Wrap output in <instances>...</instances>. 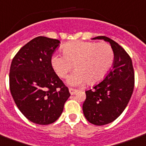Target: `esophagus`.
I'll return each mask as SVG.
<instances>
[{
  "label": "esophagus",
  "mask_w": 146,
  "mask_h": 146,
  "mask_svg": "<svg viewBox=\"0 0 146 146\" xmlns=\"http://www.w3.org/2000/svg\"><path fill=\"white\" fill-rule=\"evenodd\" d=\"M69 91H70V93L71 95H75L76 93H77V90L73 89V88H70Z\"/></svg>",
  "instance_id": "34e87169"
}]
</instances>
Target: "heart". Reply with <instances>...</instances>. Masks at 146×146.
<instances>
[{
    "label": "heart",
    "instance_id": "1",
    "mask_svg": "<svg viewBox=\"0 0 146 146\" xmlns=\"http://www.w3.org/2000/svg\"><path fill=\"white\" fill-rule=\"evenodd\" d=\"M62 50L63 55L54 54L52 56L51 66L59 77L63 79L74 64L76 70L67 79V83L73 86L100 82L107 75L114 63V51L105 42L73 41L65 44Z\"/></svg>",
    "mask_w": 146,
    "mask_h": 146
}]
</instances>
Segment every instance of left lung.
<instances>
[{
    "label": "left lung",
    "mask_w": 146,
    "mask_h": 146,
    "mask_svg": "<svg viewBox=\"0 0 146 146\" xmlns=\"http://www.w3.org/2000/svg\"><path fill=\"white\" fill-rule=\"evenodd\" d=\"M97 39L110 43L115 55L114 63L103 81L86 91L83 111L90 123L103 125L116 119L127 106L134 89L135 75L132 60L122 46L107 36L93 40Z\"/></svg>",
    "instance_id": "8db88e82"
}]
</instances>
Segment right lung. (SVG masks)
<instances>
[{
	"mask_svg": "<svg viewBox=\"0 0 146 146\" xmlns=\"http://www.w3.org/2000/svg\"><path fill=\"white\" fill-rule=\"evenodd\" d=\"M60 43L56 39L37 36L25 44L11 63V95L22 114L39 125L58 119L70 96L51 66L52 56Z\"/></svg>",
	"mask_w": 146,
	"mask_h": 146,
	"instance_id": "1",
	"label": "right lung"
}]
</instances>
